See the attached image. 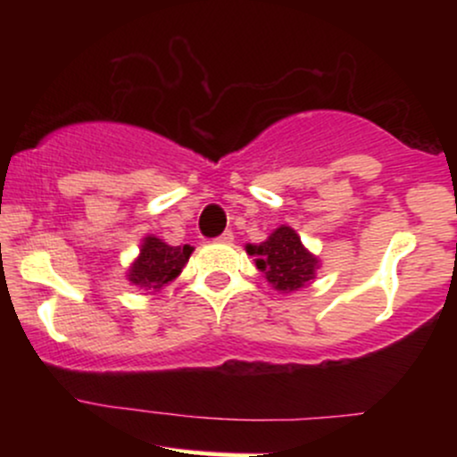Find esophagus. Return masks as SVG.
<instances>
[{
  "label": "esophagus",
  "instance_id": "obj_1",
  "mask_svg": "<svg viewBox=\"0 0 457 457\" xmlns=\"http://www.w3.org/2000/svg\"><path fill=\"white\" fill-rule=\"evenodd\" d=\"M219 243H225V245H229V243H232V240H234V232H232V229H225V232L221 234V236H219Z\"/></svg>",
  "mask_w": 457,
  "mask_h": 457
}]
</instances>
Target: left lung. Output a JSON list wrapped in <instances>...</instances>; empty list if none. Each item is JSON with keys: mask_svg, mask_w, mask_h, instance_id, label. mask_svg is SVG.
<instances>
[{"mask_svg": "<svg viewBox=\"0 0 457 457\" xmlns=\"http://www.w3.org/2000/svg\"><path fill=\"white\" fill-rule=\"evenodd\" d=\"M251 255H255V266L264 272V277L275 290L292 292L305 287L313 279L318 269V260L301 245V238L292 228L281 225L260 246H246Z\"/></svg>", "mask_w": 457, "mask_h": 457, "instance_id": "obj_1", "label": "left lung"}]
</instances>
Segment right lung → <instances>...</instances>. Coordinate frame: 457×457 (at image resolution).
Segmentation results:
<instances>
[{"label":"right lung","mask_w":457,"mask_h":457,"mask_svg":"<svg viewBox=\"0 0 457 457\" xmlns=\"http://www.w3.org/2000/svg\"><path fill=\"white\" fill-rule=\"evenodd\" d=\"M193 246H170L161 238L148 236L141 245L139 258L129 270V281L148 292H159L171 279L180 275L182 266L188 262Z\"/></svg>","instance_id":"add662e5"}]
</instances>
